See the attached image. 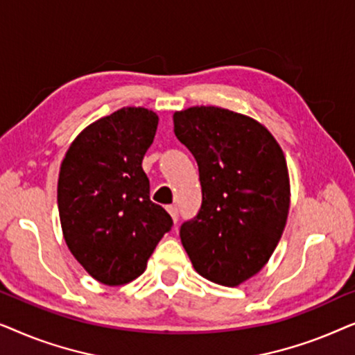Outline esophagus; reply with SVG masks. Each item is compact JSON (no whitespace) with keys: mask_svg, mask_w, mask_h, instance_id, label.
<instances>
[{"mask_svg":"<svg viewBox=\"0 0 355 355\" xmlns=\"http://www.w3.org/2000/svg\"><path fill=\"white\" fill-rule=\"evenodd\" d=\"M166 210H168L169 215H171L173 221L178 223V220H179V210H178V207H176V205H169V207L166 208Z\"/></svg>","mask_w":355,"mask_h":355,"instance_id":"esophagus-1","label":"esophagus"}]
</instances>
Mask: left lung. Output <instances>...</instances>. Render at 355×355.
Returning <instances> with one entry per match:
<instances>
[{
    "mask_svg": "<svg viewBox=\"0 0 355 355\" xmlns=\"http://www.w3.org/2000/svg\"><path fill=\"white\" fill-rule=\"evenodd\" d=\"M174 134L198 164L202 207L181 242L207 279L237 286L263 268L289 213V176L273 135L249 116L193 106L173 116Z\"/></svg>",
    "mask_w": 355,
    "mask_h": 355,
    "instance_id": "1",
    "label": "left lung"
}]
</instances>
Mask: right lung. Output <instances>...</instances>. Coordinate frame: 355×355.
I'll list each match as a JSON object with an SVG mask.
<instances>
[{
	"instance_id": "1",
	"label": "right lung",
	"mask_w": 355,
	"mask_h": 355,
	"mask_svg": "<svg viewBox=\"0 0 355 355\" xmlns=\"http://www.w3.org/2000/svg\"><path fill=\"white\" fill-rule=\"evenodd\" d=\"M158 116L121 108L95 121L71 144L58 179V210L66 244L87 273L125 284L147 268L173 218L150 200L142 159Z\"/></svg>"
}]
</instances>
